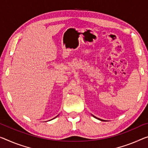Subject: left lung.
<instances>
[{"label": "left lung", "mask_w": 148, "mask_h": 148, "mask_svg": "<svg viewBox=\"0 0 148 148\" xmlns=\"http://www.w3.org/2000/svg\"><path fill=\"white\" fill-rule=\"evenodd\" d=\"M92 116H93V117H95V119H99V120H101V121H103V120H101V119H98V118H97V117H95V116H93V115H92Z\"/></svg>", "instance_id": "8db88e82"}]
</instances>
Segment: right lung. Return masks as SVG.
I'll return each mask as SVG.
<instances>
[{
    "label": "right lung",
    "mask_w": 148,
    "mask_h": 148,
    "mask_svg": "<svg viewBox=\"0 0 148 148\" xmlns=\"http://www.w3.org/2000/svg\"><path fill=\"white\" fill-rule=\"evenodd\" d=\"M57 116H56V117H57ZM54 119H55V118H54ZM51 120H52V119H51Z\"/></svg>",
    "instance_id": "1"
}]
</instances>
